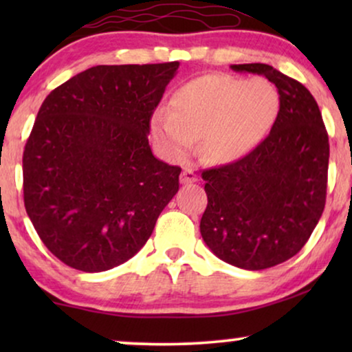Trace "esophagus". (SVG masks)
<instances>
[{
  "label": "esophagus",
  "instance_id": "obj_1",
  "mask_svg": "<svg viewBox=\"0 0 352 352\" xmlns=\"http://www.w3.org/2000/svg\"><path fill=\"white\" fill-rule=\"evenodd\" d=\"M197 181V175L192 168H184V171L181 173V182L182 184H190V182Z\"/></svg>",
  "mask_w": 352,
  "mask_h": 352
}]
</instances>
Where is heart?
<instances>
[{"mask_svg": "<svg viewBox=\"0 0 352 352\" xmlns=\"http://www.w3.org/2000/svg\"><path fill=\"white\" fill-rule=\"evenodd\" d=\"M277 110V91L266 80L210 74L179 86L170 110L153 115L151 129L173 157L186 155L201 139L206 160L226 163L243 157L266 136Z\"/></svg>", "mask_w": 352, "mask_h": 352, "instance_id": "obj_1", "label": "heart"}]
</instances>
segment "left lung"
<instances>
[{
    "mask_svg": "<svg viewBox=\"0 0 352 352\" xmlns=\"http://www.w3.org/2000/svg\"><path fill=\"white\" fill-rule=\"evenodd\" d=\"M276 85L271 133L247 155L201 173L208 205L205 243L232 266L261 271L300 252L319 223L327 197L329 134L309 89L267 64L232 65Z\"/></svg>",
    "mask_w": 352,
    "mask_h": 352,
    "instance_id": "obj_1",
    "label": "left lung"
}]
</instances>
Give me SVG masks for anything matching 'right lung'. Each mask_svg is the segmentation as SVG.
<instances>
[{
    "mask_svg": "<svg viewBox=\"0 0 352 352\" xmlns=\"http://www.w3.org/2000/svg\"><path fill=\"white\" fill-rule=\"evenodd\" d=\"M179 62L96 65L52 89L22 158L23 204L46 248L102 272L141 250L179 189L153 157L151 118Z\"/></svg>",
    "mask_w": 352,
    "mask_h": 352,
    "instance_id": "obj_1",
    "label": "right lung"
}]
</instances>
